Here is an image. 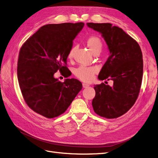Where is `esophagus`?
Instances as JSON below:
<instances>
[{
  "instance_id": "obj_1",
  "label": "esophagus",
  "mask_w": 158,
  "mask_h": 158,
  "mask_svg": "<svg viewBox=\"0 0 158 158\" xmlns=\"http://www.w3.org/2000/svg\"><path fill=\"white\" fill-rule=\"evenodd\" d=\"M82 86H83V88H88V87L89 86V84H85V83H83V84H82Z\"/></svg>"
}]
</instances>
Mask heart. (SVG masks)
<instances>
[{
  "instance_id": "heart-1",
  "label": "heart",
  "mask_w": 158,
  "mask_h": 158,
  "mask_svg": "<svg viewBox=\"0 0 158 158\" xmlns=\"http://www.w3.org/2000/svg\"><path fill=\"white\" fill-rule=\"evenodd\" d=\"M85 43H86V45L89 51L94 55L97 52H99L102 49V41L101 39L97 36H91L88 37ZM74 52L75 47H73L68 53L69 59H72L73 58ZM98 71V69L96 66H80L74 70V74L79 80L83 81V82H88L93 79L94 74H96Z\"/></svg>"
}]
</instances>
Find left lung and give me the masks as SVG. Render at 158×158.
Here are the masks:
<instances>
[{
    "label": "left lung",
    "instance_id": "1",
    "mask_svg": "<svg viewBox=\"0 0 158 158\" xmlns=\"http://www.w3.org/2000/svg\"><path fill=\"white\" fill-rule=\"evenodd\" d=\"M87 26L102 33L110 52L98 78L113 81L112 86L95 85L93 109L101 117L117 118L133 106L139 94L143 75L141 49L136 40L111 23H87Z\"/></svg>",
    "mask_w": 158,
    "mask_h": 158
}]
</instances>
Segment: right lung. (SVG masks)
Returning a JSON list of instances; mask_svg holds the SVG:
<instances>
[{
	"label": "right lung",
	"instance_id": "add662e5",
	"mask_svg": "<svg viewBox=\"0 0 158 158\" xmlns=\"http://www.w3.org/2000/svg\"><path fill=\"white\" fill-rule=\"evenodd\" d=\"M84 26L83 22L44 26L20 48L17 74L22 96L28 107L46 118L64 113L82 89L79 80L61 82L54 74L59 70L69 77L68 53Z\"/></svg>",
	"mask_w": 158,
	"mask_h": 158
}]
</instances>
